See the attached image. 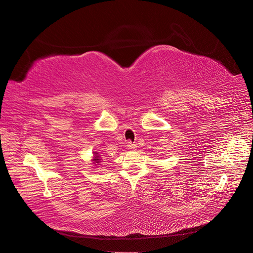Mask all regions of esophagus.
<instances>
[{"label":"esophagus","mask_w":253,"mask_h":253,"mask_svg":"<svg viewBox=\"0 0 253 253\" xmlns=\"http://www.w3.org/2000/svg\"><path fill=\"white\" fill-rule=\"evenodd\" d=\"M127 147H128L129 150H134L136 148V145L134 143H132V142H128L127 143Z\"/></svg>","instance_id":"esophagus-1"}]
</instances>
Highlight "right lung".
I'll use <instances>...</instances> for the list:
<instances>
[{"instance_id": "add662e5", "label": "right lung", "mask_w": 253, "mask_h": 253, "mask_svg": "<svg viewBox=\"0 0 253 253\" xmlns=\"http://www.w3.org/2000/svg\"><path fill=\"white\" fill-rule=\"evenodd\" d=\"M93 161H94L95 163H100L101 159H100V157H99V153L94 152V159H93Z\"/></svg>"}]
</instances>
